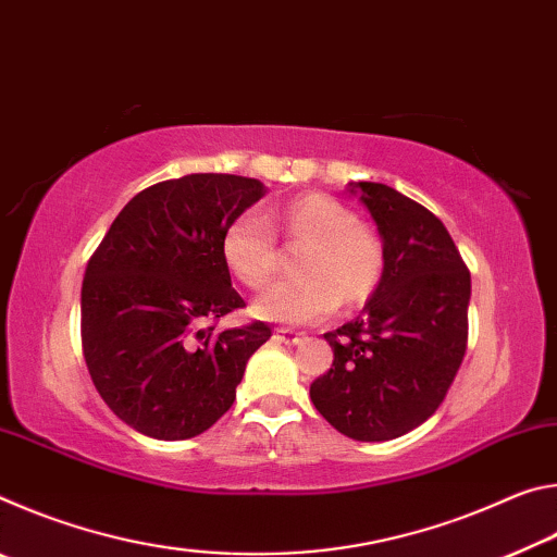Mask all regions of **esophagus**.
<instances>
[{
  "mask_svg": "<svg viewBox=\"0 0 557 557\" xmlns=\"http://www.w3.org/2000/svg\"><path fill=\"white\" fill-rule=\"evenodd\" d=\"M277 338H282V342L285 344H292V346H297L299 342H301V334H297V332H292V329H277Z\"/></svg>",
  "mask_w": 557,
  "mask_h": 557,
  "instance_id": "34e87169",
  "label": "esophagus"
}]
</instances>
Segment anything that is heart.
<instances>
[{
    "instance_id": "1",
    "label": "heart",
    "mask_w": 557,
    "mask_h": 557,
    "mask_svg": "<svg viewBox=\"0 0 557 557\" xmlns=\"http://www.w3.org/2000/svg\"><path fill=\"white\" fill-rule=\"evenodd\" d=\"M301 245L295 270L301 275L277 282L256 299L252 312L268 322L307 324L342 307H361L383 277V245L356 223L354 211L326 194H305L262 215L240 213L225 225L221 258L225 270L248 289H262L277 272L272 232Z\"/></svg>"
}]
</instances>
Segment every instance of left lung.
<instances>
[{
	"label": "left lung",
	"mask_w": 557,
	"mask_h": 557,
	"mask_svg": "<svg viewBox=\"0 0 557 557\" xmlns=\"http://www.w3.org/2000/svg\"><path fill=\"white\" fill-rule=\"evenodd\" d=\"M379 228L383 277L356 319L326 332L334 363L312 383L314 408L342 435L385 442L445 400L467 351L471 277L435 213L395 188L351 182Z\"/></svg>",
	"instance_id": "obj_1"
}]
</instances>
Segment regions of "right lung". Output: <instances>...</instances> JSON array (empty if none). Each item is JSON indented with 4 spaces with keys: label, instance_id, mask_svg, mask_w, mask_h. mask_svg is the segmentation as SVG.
Segmentation results:
<instances>
[{
    "label": "right lung",
    "instance_id": "obj_1",
    "mask_svg": "<svg viewBox=\"0 0 557 557\" xmlns=\"http://www.w3.org/2000/svg\"><path fill=\"white\" fill-rule=\"evenodd\" d=\"M265 194L258 178L235 174L169 178L120 211L90 258L81 289L83 354L100 398L132 430L188 440L233 405L270 326H209L245 307L221 238Z\"/></svg>",
    "mask_w": 557,
    "mask_h": 557
}]
</instances>
